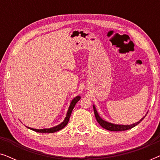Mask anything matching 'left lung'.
Masks as SVG:
<instances>
[{"mask_svg":"<svg viewBox=\"0 0 160 160\" xmlns=\"http://www.w3.org/2000/svg\"><path fill=\"white\" fill-rule=\"evenodd\" d=\"M93 109H94V113H95L96 119H97V121L98 123H99L100 125L101 126L102 128L106 129V130H110V131H124V130H130V129L134 128V127L138 125V124L146 116V114L141 119H140L138 122H135V123H133L132 124H117L111 123V122H108L106 121V120L102 119V118L100 117L99 113H98V112L97 111V109H96L95 105H93Z\"/></svg>","mask_w":160,"mask_h":160,"instance_id":"1","label":"left lung"}]
</instances>
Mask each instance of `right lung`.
<instances>
[{"label": "right lung", "instance_id": "1", "mask_svg": "<svg viewBox=\"0 0 160 160\" xmlns=\"http://www.w3.org/2000/svg\"><path fill=\"white\" fill-rule=\"evenodd\" d=\"M80 99H81V97L79 95H78V96H76V97L74 98L73 100H72V101L71 102V104H70V106H69L68 110V111H67L66 117H65V119L63 120V122H61V123L60 124H58V125L53 127V128H45V129H33V128H29V127H27V128L28 129H30V130H33V131H36V132H43V133H47V132L53 133V132H58V131L62 130V129L64 128L67 125V124L68 123L70 117H71V114L72 113V111H73L74 106H76V102H77Z\"/></svg>", "mask_w": 160, "mask_h": 160}]
</instances>
